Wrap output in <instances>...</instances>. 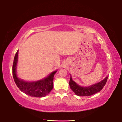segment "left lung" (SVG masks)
Listing matches in <instances>:
<instances>
[{"instance_id": "obj_1", "label": "left lung", "mask_w": 122, "mask_h": 122, "mask_svg": "<svg viewBox=\"0 0 122 122\" xmlns=\"http://www.w3.org/2000/svg\"><path fill=\"white\" fill-rule=\"evenodd\" d=\"M69 81V86L71 89L76 95L79 96H88L100 92L104 87L108 80V76H106L104 79L97 83L92 84L91 86H83L78 84L72 79L71 74Z\"/></svg>"}]
</instances>
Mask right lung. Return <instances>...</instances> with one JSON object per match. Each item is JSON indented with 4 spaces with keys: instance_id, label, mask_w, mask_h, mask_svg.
<instances>
[{
    "instance_id": "1",
    "label": "right lung",
    "mask_w": 122,
    "mask_h": 122,
    "mask_svg": "<svg viewBox=\"0 0 122 122\" xmlns=\"http://www.w3.org/2000/svg\"><path fill=\"white\" fill-rule=\"evenodd\" d=\"M18 51L14 56L12 73L15 84L19 89L26 95L35 97H43L47 96L53 88V80L56 71H53L48 76L40 80L27 81L19 78L17 75V64L18 61Z\"/></svg>"
}]
</instances>
